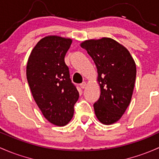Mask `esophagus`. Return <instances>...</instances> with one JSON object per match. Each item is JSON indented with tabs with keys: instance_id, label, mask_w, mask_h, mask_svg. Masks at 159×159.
I'll return each mask as SVG.
<instances>
[{
	"instance_id": "esophagus-1",
	"label": "esophagus",
	"mask_w": 159,
	"mask_h": 159,
	"mask_svg": "<svg viewBox=\"0 0 159 159\" xmlns=\"http://www.w3.org/2000/svg\"><path fill=\"white\" fill-rule=\"evenodd\" d=\"M86 86H87V83L86 82H83V83H81V84H80V87H81V88H86Z\"/></svg>"
}]
</instances>
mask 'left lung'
Returning <instances> with one entry per match:
<instances>
[{
	"instance_id": "obj_1",
	"label": "left lung",
	"mask_w": 159,
	"mask_h": 159,
	"mask_svg": "<svg viewBox=\"0 0 159 159\" xmlns=\"http://www.w3.org/2000/svg\"><path fill=\"white\" fill-rule=\"evenodd\" d=\"M81 46L98 69L101 96L93 104L95 115L103 124H113L121 118L131 101L136 63L127 49L111 38L85 40Z\"/></svg>"
}]
</instances>
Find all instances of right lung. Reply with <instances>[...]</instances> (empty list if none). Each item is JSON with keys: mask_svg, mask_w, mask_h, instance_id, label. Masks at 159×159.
Returning a JSON list of instances; mask_svg holds the SVG:
<instances>
[{"mask_svg": "<svg viewBox=\"0 0 159 159\" xmlns=\"http://www.w3.org/2000/svg\"><path fill=\"white\" fill-rule=\"evenodd\" d=\"M71 43L69 38L46 36L32 50L26 65V78L35 102L45 118L58 126L69 123L79 98L65 63Z\"/></svg>", "mask_w": 159, "mask_h": 159, "instance_id": "right-lung-1", "label": "right lung"}]
</instances>
